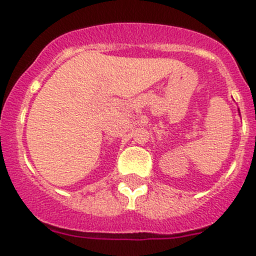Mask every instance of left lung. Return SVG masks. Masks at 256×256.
<instances>
[{"label":"left lung","mask_w":256,"mask_h":256,"mask_svg":"<svg viewBox=\"0 0 256 256\" xmlns=\"http://www.w3.org/2000/svg\"><path fill=\"white\" fill-rule=\"evenodd\" d=\"M238 112H240V110H238Z\"/></svg>","instance_id":"obj_1"}]
</instances>
